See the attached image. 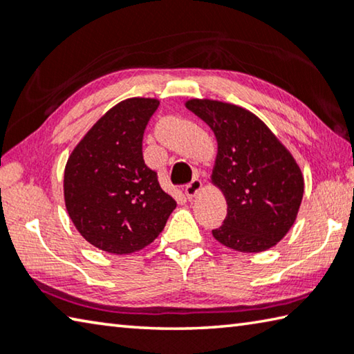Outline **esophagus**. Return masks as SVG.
Listing matches in <instances>:
<instances>
[{"label":"esophagus","instance_id":"34e87169","mask_svg":"<svg viewBox=\"0 0 354 354\" xmlns=\"http://www.w3.org/2000/svg\"><path fill=\"white\" fill-rule=\"evenodd\" d=\"M201 189H203V183L200 179H192V181L185 185V196H187L189 200H192Z\"/></svg>","mask_w":354,"mask_h":354}]
</instances>
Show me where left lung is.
I'll use <instances>...</instances> for the list:
<instances>
[{"label":"left lung","instance_id":"1","mask_svg":"<svg viewBox=\"0 0 354 354\" xmlns=\"http://www.w3.org/2000/svg\"><path fill=\"white\" fill-rule=\"evenodd\" d=\"M185 107L209 124L217 139L211 181L225 195L223 225L215 241L241 253L277 245L297 220L304 179L292 153L253 112L209 98Z\"/></svg>","mask_w":354,"mask_h":354}]
</instances>
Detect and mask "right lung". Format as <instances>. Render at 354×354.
<instances>
[{"mask_svg":"<svg viewBox=\"0 0 354 354\" xmlns=\"http://www.w3.org/2000/svg\"><path fill=\"white\" fill-rule=\"evenodd\" d=\"M156 98H128L107 111L71 151L64 198L86 241L112 254H131L151 243L176 201L160 189L142 154Z\"/></svg>","mask_w":354,"mask_h":354,"instance_id":"add662e5","label":"right lung"}]
</instances>
